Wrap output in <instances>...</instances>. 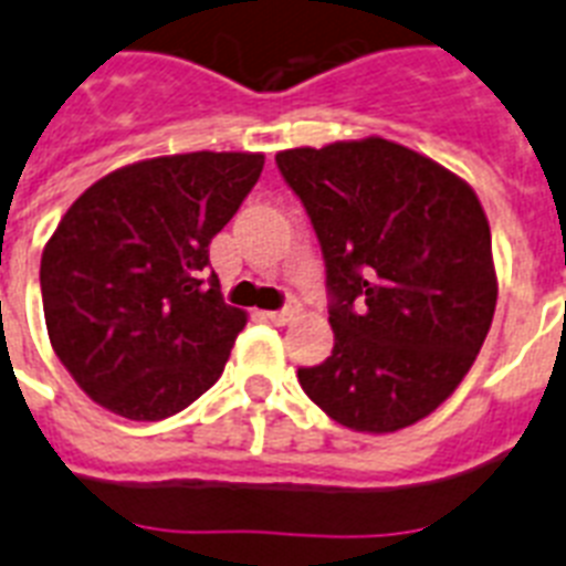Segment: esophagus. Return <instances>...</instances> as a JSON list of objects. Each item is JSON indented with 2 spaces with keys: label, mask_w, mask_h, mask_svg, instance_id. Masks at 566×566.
I'll return each instance as SVG.
<instances>
[{
  "label": "esophagus",
  "mask_w": 566,
  "mask_h": 566,
  "mask_svg": "<svg viewBox=\"0 0 566 566\" xmlns=\"http://www.w3.org/2000/svg\"><path fill=\"white\" fill-rule=\"evenodd\" d=\"M268 316H270V323L287 325V323H293V319H296V316H298V305H296V302H291V305L282 307V311H270Z\"/></svg>",
  "instance_id": "esophagus-1"
}]
</instances>
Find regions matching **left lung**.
<instances>
[{"instance_id":"8db88e82","label":"left lung","mask_w":566,"mask_h":566,"mask_svg":"<svg viewBox=\"0 0 566 566\" xmlns=\"http://www.w3.org/2000/svg\"><path fill=\"white\" fill-rule=\"evenodd\" d=\"M305 203L328 270L334 352L298 369L305 395L355 433H395L448 401L497 307L480 197L398 142H331L275 154Z\"/></svg>"}]
</instances>
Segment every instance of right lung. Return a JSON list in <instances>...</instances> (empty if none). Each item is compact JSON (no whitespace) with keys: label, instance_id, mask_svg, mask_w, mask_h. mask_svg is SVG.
<instances>
[{"label":"right lung","instance_id":"add662e5","mask_svg":"<svg viewBox=\"0 0 566 566\" xmlns=\"http://www.w3.org/2000/svg\"><path fill=\"white\" fill-rule=\"evenodd\" d=\"M264 154L195 150L124 165L60 218L40 259L54 355L104 410L163 421L220 378L247 314L220 296L209 243Z\"/></svg>","mask_w":566,"mask_h":566}]
</instances>
